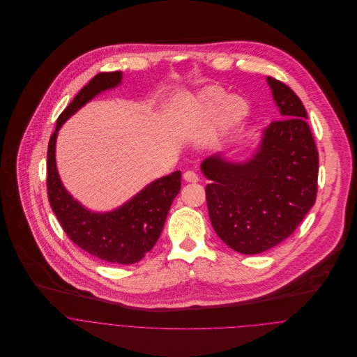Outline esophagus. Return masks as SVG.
<instances>
[{
    "mask_svg": "<svg viewBox=\"0 0 357 357\" xmlns=\"http://www.w3.org/2000/svg\"><path fill=\"white\" fill-rule=\"evenodd\" d=\"M184 180H185V181H188V183H198L199 177H198V174H197L195 172L188 170V172H185V173H184Z\"/></svg>",
    "mask_w": 357,
    "mask_h": 357,
    "instance_id": "obj_1",
    "label": "esophagus"
}]
</instances>
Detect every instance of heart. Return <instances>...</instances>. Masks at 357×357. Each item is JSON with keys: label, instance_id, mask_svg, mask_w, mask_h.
Returning a JSON list of instances; mask_svg holds the SVG:
<instances>
[{"label": "heart", "instance_id": "obj_1", "mask_svg": "<svg viewBox=\"0 0 357 357\" xmlns=\"http://www.w3.org/2000/svg\"><path fill=\"white\" fill-rule=\"evenodd\" d=\"M220 112V121L224 128H232L248 112V104L238 96L227 98L225 92L220 88H208L198 96L195 114L198 118H213Z\"/></svg>", "mask_w": 357, "mask_h": 357}]
</instances>
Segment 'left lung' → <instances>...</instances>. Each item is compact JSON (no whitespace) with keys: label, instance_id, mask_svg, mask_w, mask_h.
I'll return each mask as SVG.
<instances>
[{"label":"left lung","instance_id":"8db88e82","mask_svg":"<svg viewBox=\"0 0 357 357\" xmlns=\"http://www.w3.org/2000/svg\"><path fill=\"white\" fill-rule=\"evenodd\" d=\"M279 118L264 129L255 155L228 162L206 158L201 169L208 217L220 239L242 255L266 252L289 238L314 204L319 153L305 107L283 82L268 77Z\"/></svg>","mask_w":357,"mask_h":357}]
</instances>
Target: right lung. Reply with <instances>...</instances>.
<instances>
[{
  "instance_id": "obj_1",
  "label": "right lung",
  "mask_w": 357,
  "mask_h": 357,
  "mask_svg": "<svg viewBox=\"0 0 357 357\" xmlns=\"http://www.w3.org/2000/svg\"><path fill=\"white\" fill-rule=\"evenodd\" d=\"M122 73H100L59 115L48 144V198L67 236L82 250L107 262L130 265L147 255L159 239L173 199L180 192L181 172L149 184L121 207L95 213L75 201L63 187L56 167V137L61 125L96 95L121 84Z\"/></svg>"
}]
</instances>
